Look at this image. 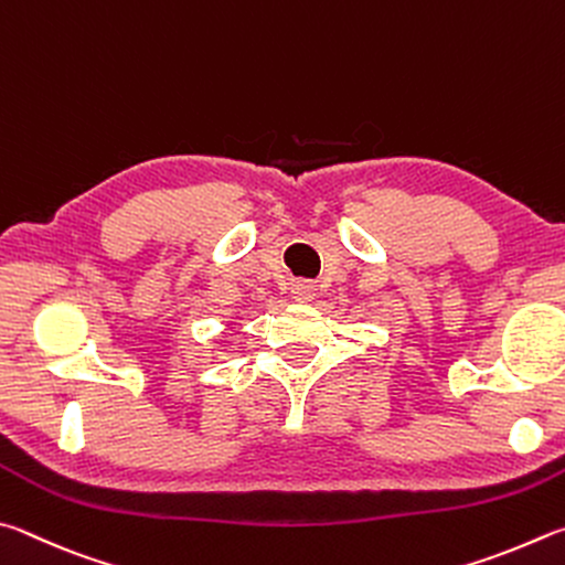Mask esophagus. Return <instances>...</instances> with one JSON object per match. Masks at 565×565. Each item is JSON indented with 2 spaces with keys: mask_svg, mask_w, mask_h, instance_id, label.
Returning a JSON list of instances; mask_svg holds the SVG:
<instances>
[{
  "mask_svg": "<svg viewBox=\"0 0 565 565\" xmlns=\"http://www.w3.org/2000/svg\"><path fill=\"white\" fill-rule=\"evenodd\" d=\"M290 292L295 302H310L315 298V285L310 280H298Z\"/></svg>",
  "mask_w": 565,
  "mask_h": 565,
  "instance_id": "obj_1",
  "label": "esophagus"
}]
</instances>
